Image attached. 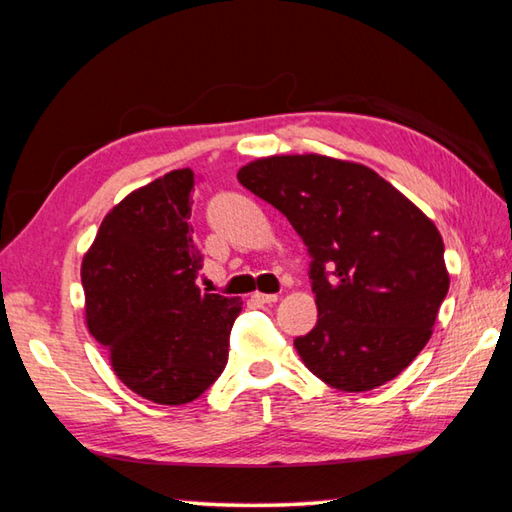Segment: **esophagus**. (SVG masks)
<instances>
[{"label":"esophagus","instance_id":"34e87169","mask_svg":"<svg viewBox=\"0 0 512 512\" xmlns=\"http://www.w3.org/2000/svg\"><path fill=\"white\" fill-rule=\"evenodd\" d=\"M253 297V302H257V304H273V302H277V295L275 293H253L250 295Z\"/></svg>","mask_w":512,"mask_h":512}]
</instances>
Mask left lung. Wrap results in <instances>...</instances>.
<instances>
[{
  "label": "left lung",
  "instance_id": "obj_1",
  "mask_svg": "<svg viewBox=\"0 0 512 512\" xmlns=\"http://www.w3.org/2000/svg\"><path fill=\"white\" fill-rule=\"evenodd\" d=\"M237 179L309 248L318 322L295 338L304 365L340 392L401 374L430 340L450 288L432 219L369 167L320 154L268 156Z\"/></svg>",
  "mask_w": 512,
  "mask_h": 512
}]
</instances>
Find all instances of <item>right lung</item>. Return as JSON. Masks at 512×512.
<instances>
[{"label":"right lung","instance_id":"add662e5","mask_svg":"<svg viewBox=\"0 0 512 512\" xmlns=\"http://www.w3.org/2000/svg\"><path fill=\"white\" fill-rule=\"evenodd\" d=\"M190 167L138 188L102 219L82 259L89 333L116 376L152 403L199 398L228 362L239 297L201 293Z\"/></svg>","mask_w":512,"mask_h":512}]
</instances>
